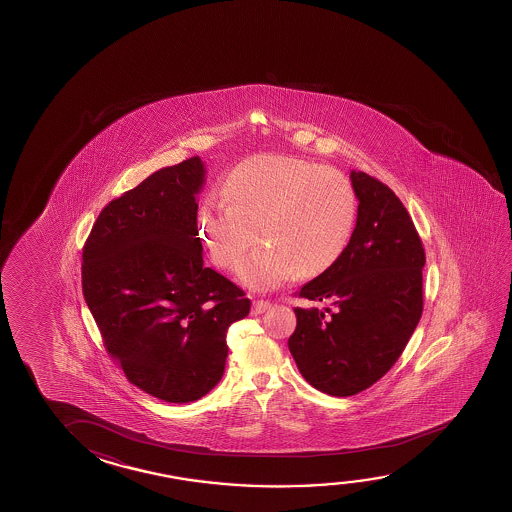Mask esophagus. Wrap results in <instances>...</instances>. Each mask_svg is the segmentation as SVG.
<instances>
[{
	"mask_svg": "<svg viewBox=\"0 0 512 512\" xmlns=\"http://www.w3.org/2000/svg\"><path fill=\"white\" fill-rule=\"evenodd\" d=\"M270 307H272V304H270L268 300H254V304H252V314L265 313Z\"/></svg>",
	"mask_w": 512,
	"mask_h": 512,
	"instance_id": "34e87169",
	"label": "esophagus"
}]
</instances>
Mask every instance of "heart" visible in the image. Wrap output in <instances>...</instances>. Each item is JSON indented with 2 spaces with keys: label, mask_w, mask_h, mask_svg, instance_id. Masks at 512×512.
Masks as SVG:
<instances>
[{
  "label": "heart",
  "mask_w": 512,
  "mask_h": 512,
  "mask_svg": "<svg viewBox=\"0 0 512 512\" xmlns=\"http://www.w3.org/2000/svg\"><path fill=\"white\" fill-rule=\"evenodd\" d=\"M226 203L199 208V238L217 267H238L240 281L270 290L298 277L327 272L341 260L357 226L359 198L343 171L316 162L256 155L222 185Z\"/></svg>",
  "instance_id": "b5f03b06"
}]
</instances>
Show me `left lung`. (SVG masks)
I'll return each instance as SVG.
<instances>
[{
  "label": "left lung",
  "instance_id": "1",
  "mask_svg": "<svg viewBox=\"0 0 512 512\" xmlns=\"http://www.w3.org/2000/svg\"><path fill=\"white\" fill-rule=\"evenodd\" d=\"M359 198L348 249L304 284L288 339L298 371L330 396L359 394L396 364L422 316L426 252L401 199L373 176L351 171ZM323 305V308L319 306Z\"/></svg>",
  "mask_w": 512,
  "mask_h": 512
}]
</instances>
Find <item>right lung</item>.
Listing matches in <instances>:
<instances>
[{
    "label": "right lung",
    "instance_id": "add662e5",
    "mask_svg": "<svg viewBox=\"0 0 512 512\" xmlns=\"http://www.w3.org/2000/svg\"><path fill=\"white\" fill-rule=\"evenodd\" d=\"M205 166L162 168L104 206L83 247V295L111 359L132 385L191 403L219 383L226 334L251 300L203 267L198 196Z\"/></svg>",
    "mask_w": 512,
    "mask_h": 512
}]
</instances>
